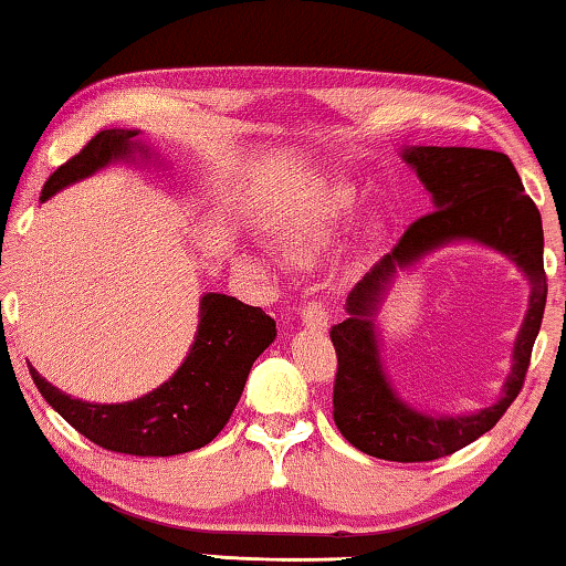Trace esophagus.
I'll return each instance as SVG.
<instances>
[{"mask_svg": "<svg viewBox=\"0 0 566 566\" xmlns=\"http://www.w3.org/2000/svg\"><path fill=\"white\" fill-rule=\"evenodd\" d=\"M301 324L306 326V329L326 332V326H329V311H326L318 301H311L301 308Z\"/></svg>", "mask_w": 566, "mask_h": 566, "instance_id": "esophagus-1", "label": "esophagus"}]
</instances>
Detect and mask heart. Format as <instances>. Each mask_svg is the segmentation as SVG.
I'll list each match as a JSON object with an SVG mask.
<instances>
[{
	"label": "heart",
	"instance_id": "1",
	"mask_svg": "<svg viewBox=\"0 0 566 566\" xmlns=\"http://www.w3.org/2000/svg\"><path fill=\"white\" fill-rule=\"evenodd\" d=\"M359 196L352 186L337 184L329 186L324 193H318L306 207L293 211L283 222L273 229V240L291 260L301 265L314 263L329 244L337 240L339 232L355 214ZM240 263L255 270H263V260L252 255H240Z\"/></svg>",
	"mask_w": 566,
	"mask_h": 566
}]
</instances>
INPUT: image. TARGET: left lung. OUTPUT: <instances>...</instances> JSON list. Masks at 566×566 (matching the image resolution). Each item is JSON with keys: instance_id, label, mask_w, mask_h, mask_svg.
<instances>
[{"instance_id": "1", "label": "left lung", "mask_w": 566, "mask_h": 566, "mask_svg": "<svg viewBox=\"0 0 566 566\" xmlns=\"http://www.w3.org/2000/svg\"><path fill=\"white\" fill-rule=\"evenodd\" d=\"M431 193V214L406 229L355 289L347 318L332 326L337 349L334 423L359 452L388 462H431L472 444L501 421L523 388L531 349L546 306L544 229L507 155L480 147L413 145L400 150ZM472 241L512 260L532 285L530 308L514 343L512 373L495 405L472 415H426L400 399L384 373L374 316L400 269H410L447 243Z\"/></svg>"}]
</instances>
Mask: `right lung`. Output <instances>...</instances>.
Wrapping results in <instances>:
<instances>
[{"mask_svg":"<svg viewBox=\"0 0 566 566\" xmlns=\"http://www.w3.org/2000/svg\"><path fill=\"white\" fill-rule=\"evenodd\" d=\"M140 129H104L78 155L55 170L40 201L84 181L117 160H150ZM275 322L263 308L224 293H203L191 349L170 378L127 403H86L65 396L35 367L32 380L43 398L78 433L109 452L133 457H174L207 447L232 416L250 367L275 339Z\"/></svg>","mask_w":566,"mask_h":566,"instance_id":"obj_1","label":"right lung"}]
</instances>
